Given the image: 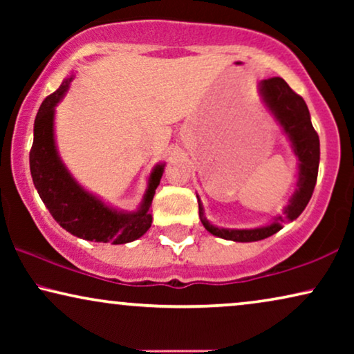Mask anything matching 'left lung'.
<instances>
[{"mask_svg":"<svg viewBox=\"0 0 354 354\" xmlns=\"http://www.w3.org/2000/svg\"><path fill=\"white\" fill-rule=\"evenodd\" d=\"M259 93L263 96L264 104L274 114L277 122L282 125L285 135L292 142L293 153L298 158V178L297 188H295L288 205L285 206L283 214L274 217L269 225L258 227V229H219L212 225L205 217V209L198 198V209H200V219L205 229L209 234L221 236V239L232 241H258L268 236L277 234L282 229L285 222H292L304 211L311 200L314 187L317 180L319 158H321V148H319V135L311 124L309 109L301 96L295 93L290 88L287 82L280 77H272L259 82Z\"/></svg>","mask_w":354,"mask_h":354,"instance_id":"obj_1","label":"left lung"}]
</instances>
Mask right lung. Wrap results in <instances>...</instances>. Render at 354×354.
<instances>
[{"label":"right lung","instance_id":"right-lung-1","mask_svg":"<svg viewBox=\"0 0 354 354\" xmlns=\"http://www.w3.org/2000/svg\"><path fill=\"white\" fill-rule=\"evenodd\" d=\"M74 75L67 77L55 93L43 101L33 124L30 174L41 201L62 229L79 239L122 245L140 239L151 227L149 214L154 192L161 182L164 164L153 169L138 211L124 212L104 205L82 188L62 164L55 142V108L64 98Z\"/></svg>","mask_w":354,"mask_h":354}]
</instances>
